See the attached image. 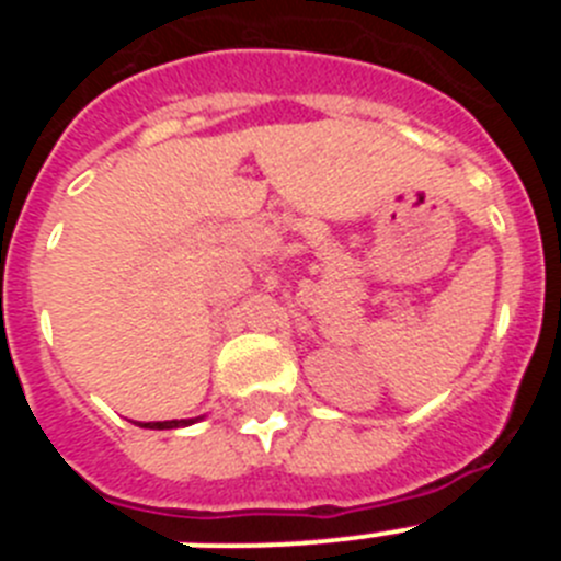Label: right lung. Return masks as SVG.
<instances>
[{
  "instance_id": "obj_1",
  "label": "right lung",
  "mask_w": 561,
  "mask_h": 561,
  "mask_svg": "<svg viewBox=\"0 0 561 561\" xmlns=\"http://www.w3.org/2000/svg\"><path fill=\"white\" fill-rule=\"evenodd\" d=\"M193 424V419H182V421H140V427L146 430H176V427H187Z\"/></svg>"
}]
</instances>
